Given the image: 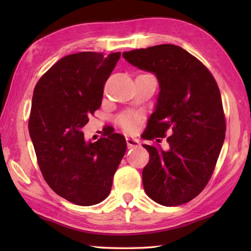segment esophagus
I'll return each mask as SVG.
<instances>
[{"mask_svg":"<svg viewBox=\"0 0 251 251\" xmlns=\"http://www.w3.org/2000/svg\"><path fill=\"white\" fill-rule=\"evenodd\" d=\"M126 143L128 147L133 148V147H137L139 146V141L137 138H133V137H126Z\"/></svg>","mask_w":251,"mask_h":251,"instance_id":"34e87169","label":"esophagus"}]
</instances>
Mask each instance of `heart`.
Instances as JSON below:
<instances>
[{
    "instance_id": "b5f03b06",
    "label": "heart",
    "mask_w": 251,
    "mask_h": 251,
    "mask_svg": "<svg viewBox=\"0 0 251 251\" xmlns=\"http://www.w3.org/2000/svg\"><path fill=\"white\" fill-rule=\"evenodd\" d=\"M118 123H120L123 129L126 131H130L134 127V115L131 113H126L118 118Z\"/></svg>"
}]
</instances>
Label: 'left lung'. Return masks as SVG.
I'll return each mask as SVG.
<instances>
[{"mask_svg":"<svg viewBox=\"0 0 251 251\" xmlns=\"http://www.w3.org/2000/svg\"><path fill=\"white\" fill-rule=\"evenodd\" d=\"M131 65L155 73L159 82L156 110L143 136L168 150L143 145L150 161L143 169L148 197L163 206H179L202 192L217 164L226 133L219 87L209 70L180 46L161 44L124 52Z\"/></svg>","mask_w":251,"mask_h":251,"instance_id":"8db88e82","label":"left lung"}]
</instances>
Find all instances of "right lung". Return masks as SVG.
Wrapping results in <instances>:
<instances>
[{"mask_svg":"<svg viewBox=\"0 0 251 251\" xmlns=\"http://www.w3.org/2000/svg\"><path fill=\"white\" fill-rule=\"evenodd\" d=\"M121 53L67 55L42 75L33 93L28 130L45 181L79 206L103 201L126 151L125 137L106 134L86 143L80 128L100 107L106 80Z\"/></svg>","mask_w":251,"mask_h":251,"instance_id":"obj_1","label":"right lung"}]
</instances>
